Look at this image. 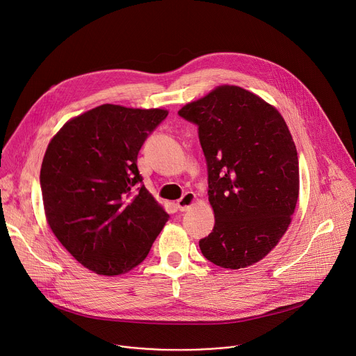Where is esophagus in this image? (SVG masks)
Returning <instances> with one entry per match:
<instances>
[{
  "label": "esophagus",
  "instance_id": "esophagus-1",
  "mask_svg": "<svg viewBox=\"0 0 356 356\" xmlns=\"http://www.w3.org/2000/svg\"><path fill=\"white\" fill-rule=\"evenodd\" d=\"M194 202H195V194L191 191H187L180 200H177L176 206L180 211H188L194 206Z\"/></svg>",
  "mask_w": 356,
  "mask_h": 356
}]
</instances>
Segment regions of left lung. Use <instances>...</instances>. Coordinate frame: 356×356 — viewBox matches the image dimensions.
<instances>
[{
	"label": "left lung",
	"mask_w": 356,
	"mask_h": 356,
	"mask_svg": "<svg viewBox=\"0 0 356 356\" xmlns=\"http://www.w3.org/2000/svg\"><path fill=\"white\" fill-rule=\"evenodd\" d=\"M179 115L198 125L216 224L200 249L242 269L264 259L287 231L300 179L294 140L280 113L242 87L222 84Z\"/></svg>",
	"instance_id": "1"
}]
</instances>
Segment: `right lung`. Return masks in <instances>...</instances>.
<instances>
[{
	"mask_svg": "<svg viewBox=\"0 0 356 356\" xmlns=\"http://www.w3.org/2000/svg\"><path fill=\"white\" fill-rule=\"evenodd\" d=\"M165 108L103 104L69 120L40 168L46 221L88 270L117 276L147 257L169 216L142 184L136 159Z\"/></svg>",
	"mask_w": 356,
	"mask_h": 356,
	"instance_id": "obj_1",
	"label": "right lung"
}]
</instances>
